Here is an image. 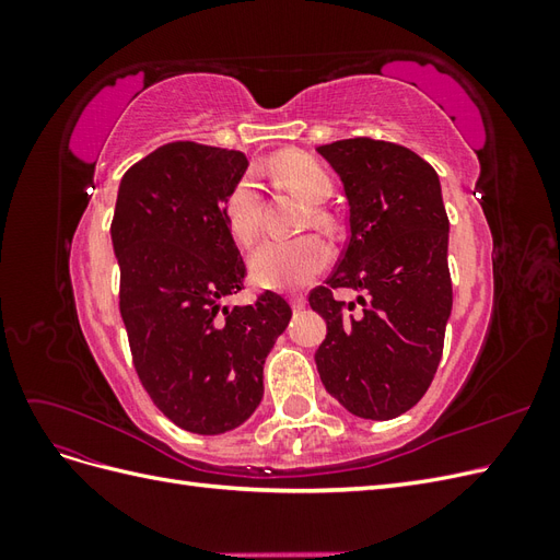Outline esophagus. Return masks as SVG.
I'll return each mask as SVG.
<instances>
[{"instance_id":"esophagus-1","label":"esophagus","mask_w":560,"mask_h":560,"mask_svg":"<svg viewBox=\"0 0 560 560\" xmlns=\"http://www.w3.org/2000/svg\"><path fill=\"white\" fill-rule=\"evenodd\" d=\"M290 303H292V308H294V311H301L303 306H306V296L292 294V296H290Z\"/></svg>"}]
</instances>
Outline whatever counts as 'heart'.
<instances>
[{"instance_id":"heart-1","label":"heart","mask_w":560,"mask_h":560,"mask_svg":"<svg viewBox=\"0 0 560 560\" xmlns=\"http://www.w3.org/2000/svg\"><path fill=\"white\" fill-rule=\"evenodd\" d=\"M273 173L287 189L299 194L311 206H319L331 196V179L325 167L296 151L270 161ZM224 219L235 243L249 245L259 233V191L247 175L233 186L224 200ZM331 252L317 235H301L292 241H264L252 252L249 268L257 284L268 290H299L327 268Z\"/></svg>"}]
</instances>
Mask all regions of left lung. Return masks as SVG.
Returning a JSON list of instances; mask_svg holds the SVG:
<instances>
[{
    "instance_id": "obj_1",
    "label": "left lung",
    "mask_w": 560,
    "mask_h": 560,
    "mask_svg": "<svg viewBox=\"0 0 560 560\" xmlns=\"http://www.w3.org/2000/svg\"><path fill=\"white\" fill-rule=\"evenodd\" d=\"M341 177L350 241L311 308L327 322L322 385L366 420L397 418L436 374L453 308L448 217L434 167L411 149L352 138L317 147ZM346 285L361 306L332 299Z\"/></svg>"
}]
</instances>
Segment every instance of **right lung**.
I'll return each instance as SVG.
<instances>
[{
	"mask_svg": "<svg viewBox=\"0 0 560 560\" xmlns=\"http://www.w3.org/2000/svg\"><path fill=\"white\" fill-rule=\"evenodd\" d=\"M243 151L173 142L118 184L112 245L135 371L159 409L194 434H224L264 397V362L292 319L280 294L226 306L247 276L224 200Z\"/></svg>",
	"mask_w": 560,
	"mask_h": 560,
	"instance_id": "right-lung-1",
	"label": "right lung"
}]
</instances>
